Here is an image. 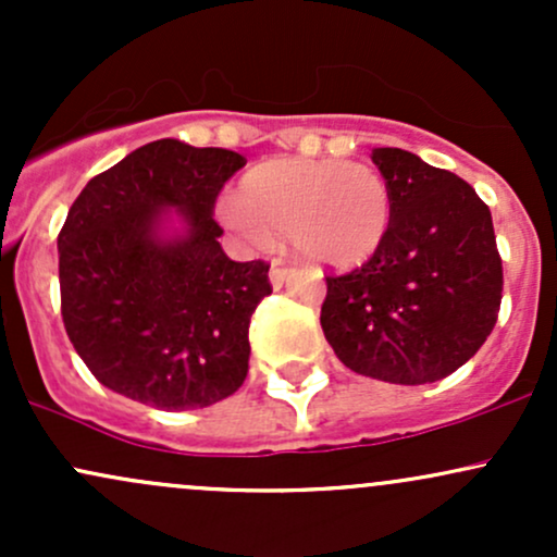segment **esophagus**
<instances>
[{"label": "esophagus", "instance_id": "1", "mask_svg": "<svg viewBox=\"0 0 557 557\" xmlns=\"http://www.w3.org/2000/svg\"><path fill=\"white\" fill-rule=\"evenodd\" d=\"M287 274H290V270H287V267L283 264V261H274L272 270H270V283H272L274 290H280V287L285 285Z\"/></svg>", "mask_w": 557, "mask_h": 557}]
</instances>
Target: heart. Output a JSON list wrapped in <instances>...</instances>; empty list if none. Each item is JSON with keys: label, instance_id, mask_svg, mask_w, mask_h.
I'll list each match as a JSON object with an SVG mask.
<instances>
[{"label": "heart", "instance_id": "obj_1", "mask_svg": "<svg viewBox=\"0 0 557 557\" xmlns=\"http://www.w3.org/2000/svg\"><path fill=\"white\" fill-rule=\"evenodd\" d=\"M222 222L267 246L290 235L298 257L348 270L372 259L393 225V194L367 164L341 159H270L240 177L238 198L220 203Z\"/></svg>", "mask_w": 557, "mask_h": 557}]
</instances>
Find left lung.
I'll return each instance as SVG.
<instances>
[{
  "label": "left lung",
  "mask_w": 557,
  "mask_h": 557,
  "mask_svg": "<svg viewBox=\"0 0 557 557\" xmlns=\"http://www.w3.org/2000/svg\"><path fill=\"white\" fill-rule=\"evenodd\" d=\"M393 225L359 270L327 277L322 330L356 374L426 385L482 348L503 298L487 203L453 172L403 149H372Z\"/></svg>",
  "instance_id": "left-lung-1"
}]
</instances>
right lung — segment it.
<instances>
[{"mask_svg":"<svg viewBox=\"0 0 557 557\" xmlns=\"http://www.w3.org/2000/svg\"><path fill=\"white\" fill-rule=\"evenodd\" d=\"M246 159L162 138L88 181L60 248L62 322L112 393L190 411L248 374V324L272 285L264 261H233L212 220Z\"/></svg>","mask_w":557,"mask_h":557,"instance_id":"1","label":"right lung"}]
</instances>
